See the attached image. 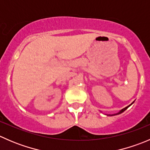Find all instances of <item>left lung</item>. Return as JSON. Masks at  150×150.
Masks as SVG:
<instances>
[{
  "instance_id": "8db88e82",
  "label": "left lung",
  "mask_w": 150,
  "mask_h": 150,
  "mask_svg": "<svg viewBox=\"0 0 150 150\" xmlns=\"http://www.w3.org/2000/svg\"><path fill=\"white\" fill-rule=\"evenodd\" d=\"M134 102H132V103H131V104H129V105H128V106H127V107H125V108L122 109V110H120V111H119V112H117V113H115V114H112V115H108V116H114V115H119V114H120V113L123 112H124V111H125V110H127V109H128V107H130V106H131V104H134Z\"/></svg>"
}]
</instances>
